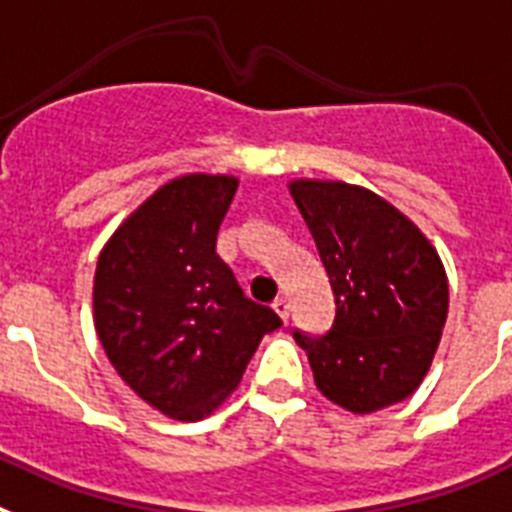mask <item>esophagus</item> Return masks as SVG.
Segmentation results:
<instances>
[{
	"label": "esophagus",
	"instance_id": "1",
	"mask_svg": "<svg viewBox=\"0 0 512 512\" xmlns=\"http://www.w3.org/2000/svg\"><path fill=\"white\" fill-rule=\"evenodd\" d=\"M273 311H275V314H278V317L283 319V322H288V301L283 299V296H281V299L273 301Z\"/></svg>",
	"mask_w": 512,
	"mask_h": 512
}]
</instances>
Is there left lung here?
Segmentation results:
<instances>
[{"mask_svg":"<svg viewBox=\"0 0 512 512\" xmlns=\"http://www.w3.org/2000/svg\"><path fill=\"white\" fill-rule=\"evenodd\" d=\"M335 293L322 337L293 332L314 384L355 415L407 399L428 373L448 317V278L430 239L373 190L288 182Z\"/></svg>","mask_w":512,"mask_h":512,"instance_id":"8db88e82","label":"left lung"}]
</instances>
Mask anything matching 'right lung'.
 <instances>
[{
    "label": "right lung",
    "mask_w": 512,
    "mask_h": 512,
    "mask_svg": "<svg viewBox=\"0 0 512 512\" xmlns=\"http://www.w3.org/2000/svg\"><path fill=\"white\" fill-rule=\"evenodd\" d=\"M231 175H180L154 190L102 247L92 288L108 361L146 404L195 422L224 404L252 353L281 327L216 255L237 193Z\"/></svg>",
    "instance_id": "1"
}]
</instances>
